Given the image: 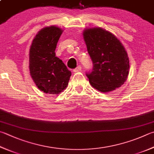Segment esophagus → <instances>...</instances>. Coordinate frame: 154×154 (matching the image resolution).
Instances as JSON below:
<instances>
[{"label":"esophagus","mask_w":154,"mask_h":154,"mask_svg":"<svg viewBox=\"0 0 154 154\" xmlns=\"http://www.w3.org/2000/svg\"><path fill=\"white\" fill-rule=\"evenodd\" d=\"M81 69H82V67H81L80 66H78V67H76V68L73 69V72H78L80 71Z\"/></svg>","instance_id":"esophagus-1"}]
</instances>
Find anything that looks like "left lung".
<instances>
[{"label":"left lung","mask_w":154,"mask_h":154,"mask_svg":"<svg viewBox=\"0 0 154 154\" xmlns=\"http://www.w3.org/2000/svg\"><path fill=\"white\" fill-rule=\"evenodd\" d=\"M83 36L93 64L92 72L86 74L91 86L102 92L121 87L129 69L128 55L122 43L101 27L86 29Z\"/></svg>","instance_id":"1"}]
</instances>
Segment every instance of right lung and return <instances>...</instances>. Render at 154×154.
Returning a JSON list of instances; mask_svg holds the SVG:
<instances>
[{"label": "right lung", "mask_w": 154, "mask_h": 154, "mask_svg": "<svg viewBox=\"0 0 154 154\" xmlns=\"http://www.w3.org/2000/svg\"><path fill=\"white\" fill-rule=\"evenodd\" d=\"M62 32L56 26L43 28L35 37L30 47L31 76L37 88L47 94L62 92L71 76V72L55 53Z\"/></svg>", "instance_id": "obj_1"}]
</instances>
